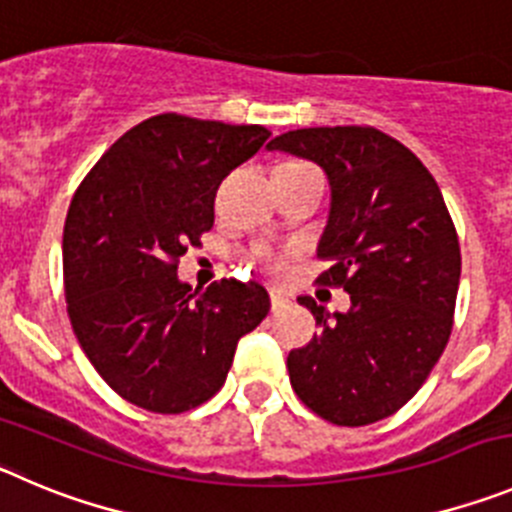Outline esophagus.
I'll return each mask as SVG.
<instances>
[{
    "label": "esophagus",
    "mask_w": 512,
    "mask_h": 512,
    "mask_svg": "<svg viewBox=\"0 0 512 512\" xmlns=\"http://www.w3.org/2000/svg\"><path fill=\"white\" fill-rule=\"evenodd\" d=\"M287 302H289L287 294H281V292H276V289H271V309H281Z\"/></svg>",
    "instance_id": "34e87169"
}]
</instances>
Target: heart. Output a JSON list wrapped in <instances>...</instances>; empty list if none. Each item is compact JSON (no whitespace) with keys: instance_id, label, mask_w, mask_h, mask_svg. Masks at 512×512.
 I'll return each mask as SVG.
<instances>
[{"instance_id":"obj_1","label":"heart","mask_w":512,"mask_h":512,"mask_svg":"<svg viewBox=\"0 0 512 512\" xmlns=\"http://www.w3.org/2000/svg\"><path fill=\"white\" fill-rule=\"evenodd\" d=\"M264 259H266V264H269L271 271H281V269H284V261H281L279 256H269V253H266Z\"/></svg>"}]
</instances>
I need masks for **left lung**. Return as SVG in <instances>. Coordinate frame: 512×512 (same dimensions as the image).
Returning a JSON list of instances; mask_svg holds the SVG:
<instances>
[{
    "instance_id": "left-lung-1",
    "label": "left lung",
    "mask_w": 512,
    "mask_h": 512,
    "mask_svg": "<svg viewBox=\"0 0 512 512\" xmlns=\"http://www.w3.org/2000/svg\"><path fill=\"white\" fill-rule=\"evenodd\" d=\"M320 164L330 215L317 246L320 279L350 294L330 314L312 297L314 332L287 358L307 409L337 426L396 414L437 365L452 332L459 241L442 190L414 152L370 126H314L266 144Z\"/></svg>"
}]
</instances>
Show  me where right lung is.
Here are the masks:
<instances>
[{
    "label": "right lung",
    "mask_w": 512,
    "mask_h": 512,
    "mask_svg": "<svg viewBox=\"0 0 512 512\" xmlns=\"http://www.w3.org/2000/svg\"><path fill=\"white\" fill-rule=\"evenodd\" d=\"M259 124L159 114L129 129L75 190L63 231L70 325L121 398L182 414L220 391L236 345L269 314L259 281L192 292L177 276L213 228L225 175L264 147Z\"/></svg>",
    "instance_id": "add662e5"
}]
</instances>
